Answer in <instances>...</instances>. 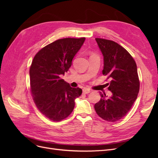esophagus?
<instances>
[{"mask_svg":"<svg viewBox=\"0 0 158 158\" xmlns=\"http://www.w3.org/2000/svg\"><path fill=\"white\" fill-rule=\"evenodd\" d=\"M83 93L84 94H88L90 93V90L88 88H84L83 89Z\"/></svg>","mask_w":158,"mask_h":158,"instance_id":"1","label":"esophagus"}]
</instances>
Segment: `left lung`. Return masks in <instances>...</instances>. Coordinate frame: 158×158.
<instances>
[{
  "instance_id": "8db88e82",
  "label": "left lung",
  "mask_w": 158,
  "mask_h": 158,
  "mask_svg": "<svg viewBox=\"0 0 158 158\" xmlns=\"http://www.w3.org/2000/svg\"><path fill=\"white\" fill-rule=\"evenodd\" d=\"M95 41L103 56L102 73L111 79L108 89L112 95L108 97L100 93L101 99L94 108L104 120L115 122L126 115L137 98L140 89L137 66L130 53L117 43L101 38Z\"/></svg>"
}]
</instances>
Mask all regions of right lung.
<instances>
[{
  "label": "right lung",
  "mask_w": 158,
  "mask_h": 158,
  "mask_svg": "<svg viewBox=\"0 0 158 158\" xmlns=\"http://www.w3.org/2000/svg\"><path fill=\"white\" fill-rule=\"evenodd\" d=\"M85 38H64L41 49L30 69L31 92L37 109L51 121H60L73 112L82 89L72 88L62 79Z\"/></svg>",
  "instance_id": "obj_1"
}]
</instances>
